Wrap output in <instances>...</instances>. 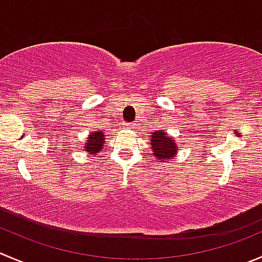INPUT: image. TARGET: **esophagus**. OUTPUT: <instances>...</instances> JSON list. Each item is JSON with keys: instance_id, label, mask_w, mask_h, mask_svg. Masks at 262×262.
<instances>
[{"instance_id": "obj_1", "label": "esophagus", "mask_w": 262, "mask_h": 262, "mask_svg": "<svg viewBox=\"0 0 262 262\" xmlns=\"http://www.w3.org/2000/svg\"><path fill=\"white\" fill-rule=\"evenodd\" d=\"M124 126H126V128H133V125H132V124H124Z\"/></svg>"}]
</instances>
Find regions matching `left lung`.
<instances>
[{
    "mask_svg": "<svg viewBox=\"0 0 262 262\" xmlns=\"http://www.w3.org/2000/svg\"><path fill=\"white\" fill-rule=\"evenodd\" d=\"M151 148L155 157L161 161H170L178 152L177 142L164 130H156L151 136Z\"/></svg>",
    "mask_w": 262,
    "mask_h": 262,
    "instance_id": "left-lung-1",
    "label": "left lung"
}]
</instances>
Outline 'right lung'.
<instances>
[{
    "mask_svg": "<svg viewBox=\"0 0 262 262\" xmlns=\"http://www.w3.org/2000/svg\"><path fill=\"white\" fill-rule=\"evenodd\" d=\"M103 144H105V134L101 130H95L85 139L84 149L90 155L98 154L102 149Z\"/></svg>",
    "mask_w": 262,
    "mask_h": 262,
    "instance_id": "right-lung-1",
    "label": "right lung"
}]
</instances>
